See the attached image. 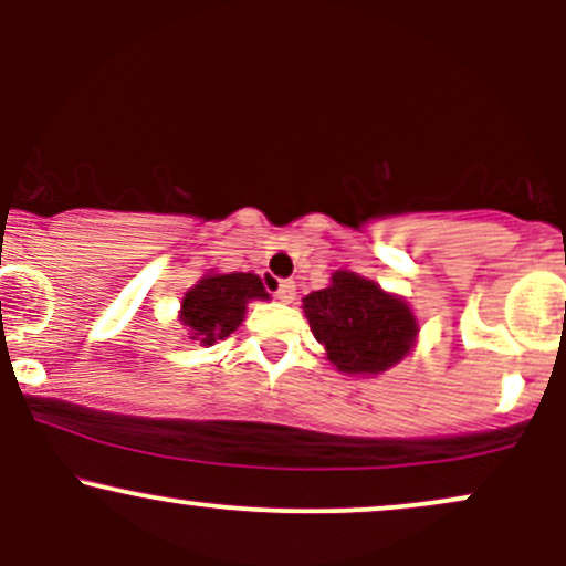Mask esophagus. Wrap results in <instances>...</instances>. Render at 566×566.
<instances>
[{"instance_id":"obj_1","label":"esophagus","mask_w":566,"mask_h":566,"mask_svg":"<svg viewBox=\"0 0 566 566\" xmlns=\"http://www.w3.org/2000/svg\"><path fill=\"white\" fill-rule=\"evenodd\" d=\"M276 301H282V303H292L295 301V282H292V279H282V282L276 284Z\"/></svg>"}]
</instances>
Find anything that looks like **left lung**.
<instances>
[{
    "label": "left lung",
    "instance_id": "1",
    "mask_svg": "<svg viewBox=\"0 0 566 566\" xmlns=\"http://www.w3.org/2000/svg\"><path fill=\"white\" fill-rule=\"evenodd\" d=\"M303 311L327 359L348 375L386 373L418 337V319L405 297L350 271H335L327 287L305 295Z\"/></svg>",
    "mask_w": 566,
    "mask_h": 566
}]
</instances>
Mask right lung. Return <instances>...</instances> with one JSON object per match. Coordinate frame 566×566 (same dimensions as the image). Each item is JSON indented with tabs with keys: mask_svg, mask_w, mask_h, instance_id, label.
<instances>
[{
	"mask_svg": "<svg viewBox=\"0 0 566 566\" xmlns=\"http://www.w3.org/2000/svg\"><path fill=\"white\" fill-rule=\"evenodd\" d=\"M265 297L269 292L255 274H207L184 295L178 319L191 340L212 346L244 322L247 303Z\"/></svg>",
	"mask_w": 566,
	"mask_h": 566,
	"instance_id": "1",
	"label": "right lung"
}]
</instances>
